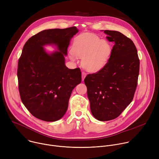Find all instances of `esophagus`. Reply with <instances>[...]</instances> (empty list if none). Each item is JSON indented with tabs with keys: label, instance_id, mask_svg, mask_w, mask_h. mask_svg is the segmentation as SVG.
Here are the masks:
<instances>
[{
	"label": "esophagus",
	"instance_id": "esophagus-1",
	"mask_svg": "<svg viewBox=\"0 0 159 159\" xmlns=\"http://www.w3.org/2000/svg\"><path fill=\"white\" fill-rule=\"evenodd\" d=\"M85 76H86V73H85V72H82V80H84V79H85Z\"/></svg>",
	"mask_w": 159,
	"mask_h": 159
}]
</instances>
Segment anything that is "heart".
<instances>
[{"label": "heart", "instance_id": "b5f03b06", "mask_svg": "<svg viewBox=\"0 0 159 159\" xmlns=\"http://www.w3.org/2000/svg\"><path fill=\"white\" fill-rule=\"evenodd\" d=\"M112 51L111 44L101 39L96 34L84 33L77 36L72 47L70 58L75 61L76 57L82 58V65L89 71H97L104 65Z\"/></svg>", "mask_w": 159, "mask_h": 159}]
</instances>
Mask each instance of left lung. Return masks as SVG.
I'll return each mask as SVG.
<instances>
[{
    "label": "left lung",
    "mask_w": 159,
    "mask_h": 159,
    "mask_svg": "<svg viewBox=\"0 0 159 159\" xmlns=\"http://www.w3.org/2000/svg\"><path fill=\"white\" fill-rule=\"evenodd\" d=\"M115 43L108 61L84 79L90 111L102 121L118 117L132 101L137 87L140 60L133 41L116 31L105 30Z\"/></svg>",
    "instance_id": "left-lung-1"
}]
</instances>
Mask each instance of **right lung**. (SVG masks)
<instances>
[{"label":"right lung","instance_id":"1","mask_svg":"<svg viewBox=\"0 0 159 159\" xmlns=\"http://www.w3.org/2000/svg\"><path fill=\"white\" fill-rule=\"evenodd\" d=\"M78 31L75 26L44 30L31 37L22 49L17 73L19 94L38 119L55 121L61 118L73 89L82 81L80 69H69L64 58L71 38ZM52 43L59 52L50 55L43 46Z\"/></svg>","mask_w":159,"mask_h":159}]
</instances>
